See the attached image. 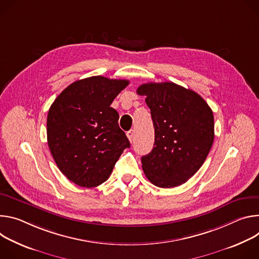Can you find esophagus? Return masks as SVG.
<instances>
[{
  "instance_id": "obj_1",
  "label": "esophagus",
  "mask_w": 259,
  "mask_h": 259,
  "mask_svg": "<svg viewBox=\"0 0 259 259\" xmlns=\"http://www.w3.org/2000/svg\"><path fill=\"white\" fill-rule=\"evenodd\" d=\"M126 136H127L128 140H130L131 142H133V141H134V139H135V132H134V130H132V131H130V132H127V133H126Z\"/></svg>"
}]
</instances>
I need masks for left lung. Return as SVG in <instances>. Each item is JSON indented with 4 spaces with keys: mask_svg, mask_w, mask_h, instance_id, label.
Returning a JSON list of instances; mask_svg holds the SVG:
<instances>
[{
    "mask_svg": "<svg viewBox=\"0 0 259 259\" xmlns=\"http://www.w3.org/2000/svg\"><path fill=\"white\" fill-rule=\"evenodd\" d=\"M137 94L145 96L151 111L155 140L142 156L147 179L157 187L185 183L205 162L214 141V116L206 101L173 82L145 83Z\"/></svg>",
    "mask_w": 259,
    "mask_h": 259,
    "instance_id": "left-lung-1",
    "label": "left lung"
}]
</instances>
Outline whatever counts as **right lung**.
I'll return each instance as SVG.
<instances>
[{
	"label": "right lung",
	"mask_w": 259,
	"mask_h": 259,
	"mask_svg": "<svg viewBox=\"0 0 259 259\" xmlns=\"http://www.w3.org/2000/svg\"><path fill=\"white\" fill-rule=\"evenodd\" d=\"M128 80L93 76L77 80L52 103L47 142L62 173L75 184L92 188L104 183L125 148L131 146L110 107Z\"/></svg>",
	"instance_id": "obj_1"
}]
</instances>
